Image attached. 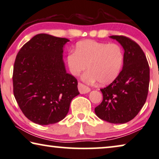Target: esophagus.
<instances>
[{"mask_svg":"<svg viewBox=\"0 0 159 159\" xmlns=\"http://www.w3.org/2000/svg\"><path fill=\"white\" fill-rule=\"evenodd\" d=\"M78 88H79V91L80 93H89V91H91L90 88H89L88 86H85L84 84H81V83H79Z\"/></svg>","mask_w":159,"mask_h":159,"instance_id":"obj_1","label":"esophagus"}]
</instances>
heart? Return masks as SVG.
<instances>
[{"mask_svg": "<svg viewBox=\"0 0 159 159\" xmlns=\"http://www.w3.org/2000/svg\"><path fill=\"white\" fill-rule=\"evenodd\" d=\"M124 62V52L121 47L115 43H106L87 39L78 42L75 51H70L66 57L70 73L89 84L99 81L100 85H108L119 76Z\"/></svg>", "mask_w": 159, "mask_h": 159, "instance_id": "1", "label": "heart"}]
</instances>
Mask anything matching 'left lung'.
Returning a JSON list of instances; mask_svg holds the SVG:
<instances>
[{
  "instance_id": "left-lung-1",
  "label": "left lung",
  "mask_w": 159,
  "mask_h": 159,
  "mask_svg": "<svg viewBox=\"0 0 159 159\" xmlns=\"http://www.w3.org/2000/svg\"><path fill=\"white\" fill-rule=\"evenodd\" d=\"M123 48L124 62L119 76L101 89L103 100L94 111L98 117L114 124H123L138 115L146 103L150 69L140 47L125 36L109 37Z\"/></svg>"
}]
</instances>
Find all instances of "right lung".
I'll return each instance as SVG.
<instances>
[{
	"label": "right lung",
	"instance_id": "add662e5",
	"mask_svg": "<svg viewBox=\"0 0 159 159\" xmlns=\"http://www.w3.org/2000/svg\"><path fill=\"white\" fill-rule=\"evenodd\" d=\"M69 39L35 35L18 52L13 73V94L29 120L48 125L63 120L79 94L78 81L66 72L62 53Z\"/></svg>",
	"mask_w": 159,
	"mask_h": 159
}]
</instances>
